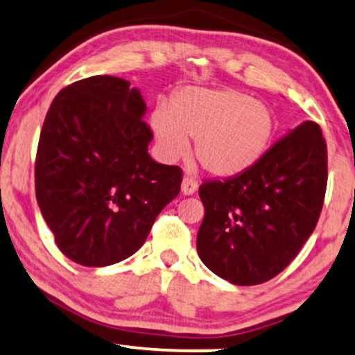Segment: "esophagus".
Segmentation results:
<instances>
[{
  "label": "esophagus",
  "mask_w": 355,
  "mask_h": 355,
  "mask_svg": "<svg viewBox=\"0 0 355 355\" xmlns=\"http://www.w3.org/2000/svg\"><path fill=\"white\" fill-rule=\"evenodd\" d=\"M196 190H198V182L193 177H185L182 182V193L183 195H193Z\"/></svg>",
  "instance_id": "34e87169"
}]
</instances>
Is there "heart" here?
Returning <instances> with one entry per match:
<instances>
[{
	"label": "heart",
	"instance_id": "1",
	"mask_svg": "<svg viewBox=\"0 0 355 355\" xmlns=\"http://www.w3.org/2000/svg\"><path fill=\"white\" fill-rule=\"evenodd\" d=\"M152 128L168 157L187 154L188 139H195L201 167L216 177H232L263 155L275 121L266 105L245 93L188 88L175 95L168 111H157Z\"/></svg>",
	"mask_w": 355,
	"mask_h": 355
}]
</instances>
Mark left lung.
<instances>
[{
  "label": "left lung",
  "instance_id": "8db88e82",
  "mask_svg": "<svg viewBox=\"0 0 355 355\" xmlns=\"http://www.w3.org/2000/svg\"><path fill=\"white\" fill-rule=\"evenodd\" d=\"M326 185V141L320 125L306 121L242 173L201 183L200 259L234 285L268 282L315 231Z\"/></svg>",
  "mask_w": 355,
  "mask_h": 355
}]
</instances>
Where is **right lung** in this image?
Segmentation results:
<instances>
[{
  "mask_svg": "<svg viewBox=\"0 0 355 355\" xmlns=\"http://www.w3.org/2000/svg\"><path fill=\"white\" fill-rule=\"evenodd\" d=\"M141 92L96 75L57 93L40 131L35 198L57 248L85 267H106L144 244L180 193L183 172L150 159L154 139Z\"/></svg>",
  "mask_w": 355,
  "mask_h": 355,
  "instance_id": "obj_1",
  "label": "right lung"
}]
</instances>
